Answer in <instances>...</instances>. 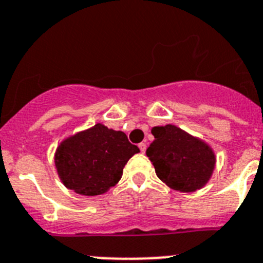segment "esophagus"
Masks as SVG:
<instances>
[{"mask_svg":"<svg viewBox=\"0 0 263 263\" xmlns=\"http://www.w3.org/2000/svg\"><path fill=\"white\" fill-rule=\"evenodd\" d=\"M138 147H139V150H141V153L144 154V151H146L147 146H146V143H143V142H142V143L138 144Z\"/></svg>","mask_w":263,"mask_h":263,"instance_id":"1","label":"esophagus"}]
</instances>
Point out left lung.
Listing matches in <instances>:
<instances>
[{"mask_svg": "<svg viewBox=\"0 0 263 263\" xmlns=\"http://www.w3.org/2000/svg\"><path fill=\"white\" fill-rule=\"evenodd\" d=\"M155 141L146 150L159 179L175 190L196 192L207 184L215 167L209 144L175 125L155 126Z\"/></svg>", "mask_w": 263, "mask_h": 263, "instance_id": "left-lung-1", "label": "left lung"}]
</instances>
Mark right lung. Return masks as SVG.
Returning a JSON list of instances; mask_svg holds the SVG:
<instances>
[{"label":"right lung","instance_id":"add662e5","mask_svg":"<svg viewBox=\"0 0 263 263\" xmlns=\"http://www.w3.org/2000/svg\"><path fill=\"white\" fill-rule=\"evenodd\" d=\"M139 153L124 132L96 124L61 142L54 155L57 172L67 189L99 196L120 181L125 164Z\"/></svg>","mask_w":263,"mask_h":263}]
</instances>
